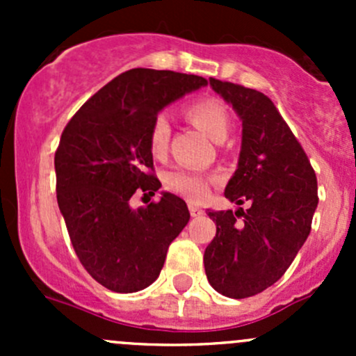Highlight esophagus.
<instances>
[{
	"mask_svg": "<svg viewBox=\"0 0 356 356\" xmlns=\"http://www.w3.org/2000/svg\"><path fill=\"white\" fill-rule=\"evenodd\" d=\"M189 213H191V217H201V215H204V210L198 204L189 203Z\"/></svg>",
	"mask_w": 356,
	"mask_h": 356,
	"instance_id": "esophagus-1",
	"label": "esophagus"
}]
</instances>
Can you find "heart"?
Returning a JSON list of instances; mask_svg holds the SVG:
<instances>
[{"mask_svg":"<svg viewBox=\"0 0 356 356\" xmlns=\"http://www.w3.org/2000/svg\"><path fill=\"white\" fill-rule=\"evenodd\" d=\"M186 115L203 132H207L213 141H224L229 134L231 118L224 103L215 98H200L186 108ZM170 141V125L163 115H158L149 129L148 145L153 156L161 158L167 153ZM217 177L203 172L189 170V168H172L165 174L163 184L168 191L181 195L189 201H201L207 198L211 186Z\"/></svg>","mask_w":356,"mask_h":356,"instance_id":"b5f03b06","label":"heart"}]
</instances>
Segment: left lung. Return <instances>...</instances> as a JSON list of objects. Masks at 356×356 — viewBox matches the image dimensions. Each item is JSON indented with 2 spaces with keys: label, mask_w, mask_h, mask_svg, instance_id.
Segmentation results:
<instances>
[{
  "label": "left lung",
  "mask_w": 356,
  "mask_h": 356,
  "mask_svg": "<svg viewBox=\"0 0 356 356\" xmlns=\"http://www.w3.org/2000/svg\"><path fill=\"white\" fill-rule=\"evenodd\" d=\"M243 122L238 170L225 198L248 210H208L217 234L204 250L211 288L227 298L254 296L284 275L307 241L317 208V175L268 96L210 77Z\"/></svg>",
  "instance_id": "1"
}]
</instances>
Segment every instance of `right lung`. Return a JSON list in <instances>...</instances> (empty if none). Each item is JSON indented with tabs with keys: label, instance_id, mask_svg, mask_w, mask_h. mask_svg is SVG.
Listing matches in <instances>:
<instances>
[{
	"label": "right lung",
	"instance_id": "right-lung-1",
	"mask_svg": "<svg viewBox=\"0 0 356 356\" xmlns=\"http://www.w3.org/2000/svg\"><path fill=\"white\" fill-rule=\"evenodd\" d=\"M201 86L207 79L200 75L132 68L103 86L63 129L56 200L79 260L106 289L148 288L189 222L186 201L170 193L138 210L129 200L161 188L148 145L158 111Z\"/></svg>",
	"mask_w": 356,
	"mask_h": 356
}]
</instances>
